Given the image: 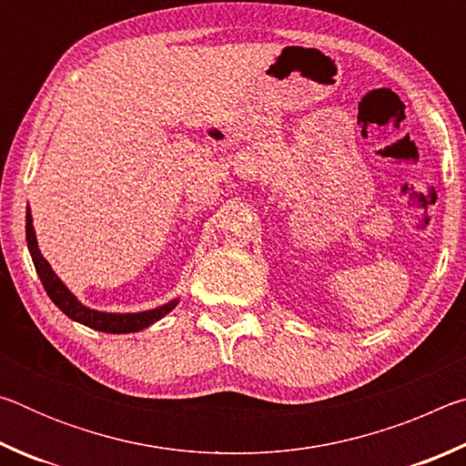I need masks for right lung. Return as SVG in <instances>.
I'll return each instance as SVG.
<instances>
[{"label": "right lung", "mask_w": 466, "mask_h": 466, "mask_svg": "<svg viewBox=\"0 0 466 466\" xmlns=\"http://www.w3.org/2000/svg\"><path fill=\"white\" fill-rule=\"evenodd\" d=\"M26 242H28L30 257H33L35 269L43 281L45 291L49 294L55 306H57L63 314H67L72 320L82 322V325L90 327L94 330H105V333H136V330L146 329L152 325V322L167 317V314L177 306V302H168L156 310L133 312V314H110V312H98V310L86 309L84 304L77 302L72 291L63 286V281L53 273L51 265L45 261L41 250H38L30 211H26Z\"/></svg>", "instance_id": "1"}]
</instances>
